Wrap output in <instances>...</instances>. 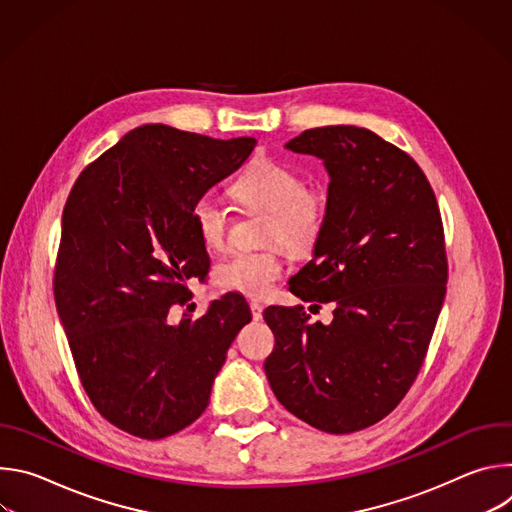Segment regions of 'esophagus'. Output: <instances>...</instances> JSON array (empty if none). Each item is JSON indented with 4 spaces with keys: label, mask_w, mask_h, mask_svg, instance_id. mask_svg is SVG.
I'll return each mask as SVG.
<instances>
[{
    "label": "esophagus",
    "mask_w": 512,
    "mask_h": 512,
    "mask_svg": "<svg viewBox=\"0 0 512 512\" xmlns=\"http://www.w3.org/2000/svg\"><path fill=\"white\" fill-rule=\"evenodd\" d=\"M249 308H251V316L253 320H261L263 318V304L261 302H249Z\"/></svg>",
    "instance_id": "obj_1"
}]
</instances>
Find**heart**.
<instances>
[{
    "instance_id": "1",
    "label": "heart",
    "mask_w": 512,
    "mask_h": 512,
    "mask_svg": "<svg viewBox=\"0 0 512 512\" xmlns=\"http://www.w3.org/2000/svg\"><path fill=\"white\" fill-rule=\"evenodd\" d=\"M235 198L247 208L269 212L267 243L281 241L291 251H308L320 239L328 214L330 192L322 184H306L304 172L281 160L253 162L233 186ZM194 229L208 249H223L229 239L231 210L216 192H204L192 204ZM283 275L275 247L263 251H233L216 263L218 285L249 298L267 296Z\"/></svg>"
}]
</instances>
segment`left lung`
Returning <instances> with one entry per match:
<instances>
[{
  "label": "left lung",
  "instance_id": "left-lung-1",
  "mask_svg": "<svg viewBox=\"0 0 512 512\" xmlns=\"http://www.w3.org/2000/svg\"><path fill=\"white\" fill-rule=\"evenodd\" d=\"M287 148L324 160L330 174L326 227L289 291L332 302L334 320L269 306L265 375L289 413L352 433L387 417L419 375L446 298L442 214L419 164L371 129H306Z\"/></svg>",
  "mask_w": 512,
  "mask_h": 512
}]
</instances>
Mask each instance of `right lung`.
<instances>
[{
	"mask_svg": "<svg viewBox=\"0 0 512 512\" xmlns=\"http://www.w3.org/2000/svg\"><path fill=\"white\" fill-rule=\"evenodd\" d=\"M255 145L141 125L81 172L64 204L52 283L72 360L95 409L141 440L202 415L231 342L251 322L235 291L178 326L168 312L192 298L186 281L210 269L192 204Z\"/></svg>",
	"mask_w": 512,
	"mask_h": 512,
	"instance_id": "add662e5",
	"label": "right lung"
}]
</instances>
